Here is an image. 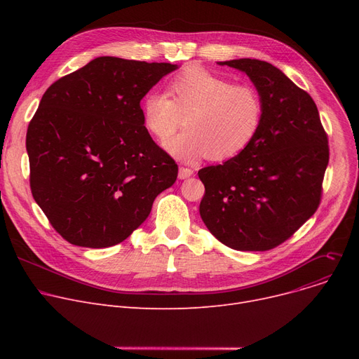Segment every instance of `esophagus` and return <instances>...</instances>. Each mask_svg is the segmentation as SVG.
Masks as SVG:
<instances>
[{
  "mask_svg": "<svg viewBox=\"0 0 359 359\" xmlns=\"http://www.w3.org/2000/svg\"><path fill=\"white\" fill-rule=\"evenodd\" d=\"M194 175V170L189 167H179V179H187Z\"/></svg>",
  "mask_w": 359,
  "mask_h": 359,
  "instance_id": "esophagus-1",
  "label": "esophagus"
}]
</instances>
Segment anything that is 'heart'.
<instances>
[{
    "mask_svg": "<svg viewBox=\"0 0 359 359\" xmlns=\"http://www.w3.org/2000/svg\"><path fill=\"white\" fill-rule=\"evenodd\" d=\"M165 92L149 91L142 97V122L157 141L165 142L184 118L187 129L168 144L180 160L233 158L262 129L265 100L252 84H234L205 68L189 67L168 80Z\"/></svg>",
    "mask_w": 359,
    "mask_h": 359,
    "instance_id": "1",
    "label": "heart"
}]
</instances>
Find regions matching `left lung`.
I'll list each match as a JSON object with an SVG mask.
<instances>
[{
    "instance_id": "left-lung-1",
    "label": "left lung",
    "mask_w": 359,
    "mask_h": 359,
    "mask_svg": "<svg viewBox=\"0 0 359 359\" xmlns=\"http://www.w3.org/2000/svg\"><path fill=\"white\" fill-rule=\"evenodd\" d=\"M249 75L265 100L256 140L222 164L198 172L199 214L234 250L265 252L288 240L318 208L329 141L310 94L266 61L219 62Z\"/></svg>"
}]
</instances>
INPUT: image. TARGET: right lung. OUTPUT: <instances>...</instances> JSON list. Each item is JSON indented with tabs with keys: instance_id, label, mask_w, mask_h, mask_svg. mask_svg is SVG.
<instances>
[{
	"instance_id": "add662e5",
	"label": "right lung",
	"mask_w": 359,
	"mask_h": 359,
	"mask_svg": "<svg viewBox=\"0 0 359 359\" xmlns=\"http://www.w3.org/2000/svg\"><path fill=\"white\" fill-rule=\"evenodd\" d=\"M176 68L100 56L45 91L26 135L30 189L74 246L123 241L176 182L177 164L148 134L140 104Z\"/></svg>"
}]
</instances>
